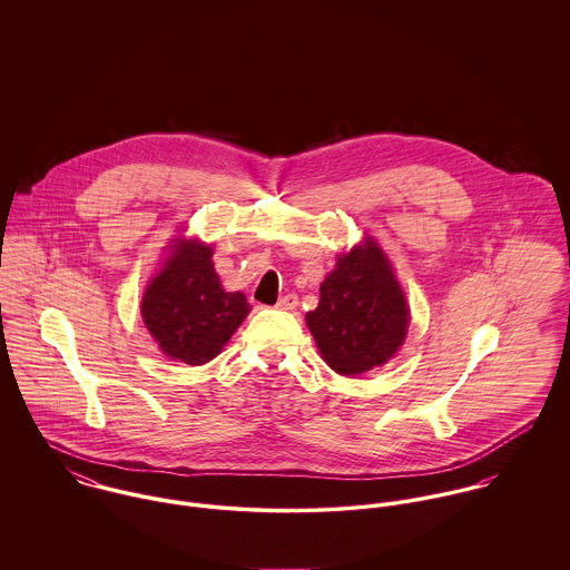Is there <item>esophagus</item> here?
<instances>
[{"instance_id":"obj_1","label":"esophagus","mask_w":570,"mask_h":570,"mask_svg":"<svg viewBox=\"0 0 570 570\" xmlns=\"http://www.w3.org/2000/svg\"><path fill=\"white\" fill-rule=\"evenodd\" d=\"M276 307H278V309H285V312H292V309L298 307V296H296V294H287V296L278 298Z\"/></svg>"}]
</instances>
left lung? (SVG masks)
<instances>
[{
    "mask_svg": "<svg viewBox=\"0 0 570 570\" xmlns=\"http://www.w3.org/2000/svg\"><path fill=\"white\" fill-rule=\"evenodd\" d=\"M307 326L326 364L348 377L386 364L404 344L406 296L371 237L337 258Z\"/></svg>",
    "mask_w": 570,
    "mask_h": 570,
    "instance_id": "1",
    "label": "left lung"
}]
</instances>
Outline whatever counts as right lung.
<instances>
[{
	"instance_id": "1",
	"label": "right lung",
	"mask_w": 570,
	"mask_h": 570,
	"mask_svg": "<svg viewBox=\"0 0 570 570\" xmlns=\"http://www.w3.org/2000/svg\"><path fill=\"white\" fill-rule=\"evenodd\" d=\"M170 247L160 274L142 296L140 312L164 355L199 366L222 353L249 314V305L242 292L222 287L210 245L177 239Z\"/></svg>"
}]
</instances>
